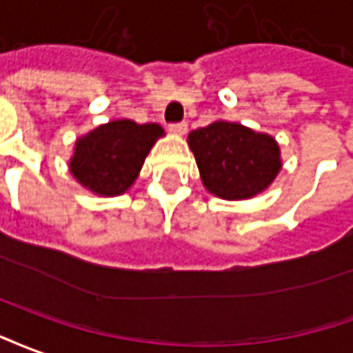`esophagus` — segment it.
Segmentation results:
<instances>
[{
  "mask_svg": "<svg viewBox=\"0 0 353 353\" xmlns=\"http://www.w3.org/2000/svg\"><path fill=\"white\" fill-rule=\"evenodd\" d=\"M186 130H188V123L186 122H180V123H171V125H169V131H171V133H173V135H184V133H186Z\"/></svg>",
  "mask_w": 353,
  "mask_h": 353,
  "instance_id": "34e87169",
  "label": "esophagus"
}]
</instances>
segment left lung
<instances>
[{"instance_id":"1","label":"left lung","mask_w":353,"mask_h":353,"mask_svg":"<svg viewBox=\"0 0 353 353\" xmlns=\"http://www.w3.org/2000/svg\"><path fill=\"white\" fill-rule=\"evenodd\" d=\"M188 146L194 152L203 186L228 201L256 197L282 169L276 139L243 123L216 120L192 131Z\"/></svg>"}]
</instances>
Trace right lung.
Wrapping results in <instances>:
<instances>
[{
  "instance_id": "add662e5",
  "label": "right lung",
  "mask_w": 353,
  "mask_h": 353,
  "mask_svg": "<svg viewBox=\"0 0 353 353\" xmlns=\"http://www.w3.org/2000/svg\"><path fill=\"white\" fill-rule=\"evenodd\" d=\"M163 135L159 123H137L128 118L101 123L77 139L69 171L92 194L122 195L135 184L148 152Z\"/></svg>"
}]
</instances>
